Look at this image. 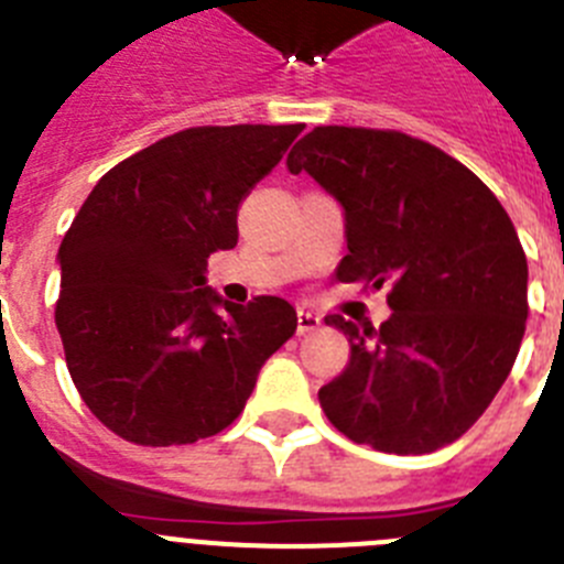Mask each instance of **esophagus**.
Listing matches in <instances>:
<instances>
[{"label": "esophagus", "instance_id": "esophagus-1", "mask_svg": "<svg viewBox=\"0 0 564 564\" xmlns=\"http://www.w3.org/2000/svg\"><path fill=\"white\" fill-rule=\"evenodd\" d=\"M318 325H322V318H318V313L305 311V307H299V313H296V330H299V336H305V333H313Z\"/></svg>", "mask_w": 564, "mask_h": 564}]
</instances>
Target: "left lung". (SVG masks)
Segmentation results:
<instances>
[{"mask_svg":"<svg viewBox=\"0 0 564 564\" xmlns=\"http://www.w3.org/2000/svg\"><path fill=\"white\" fill-rule=\"evenodd\" d=\"M344 208L336 279L381 288V327L327 316L350 364L318 390L341 435L426 455L495 401L520 352L528 262L514 223L460 161L395 129L316 127L288 154Z\"/></svg>","mask_w":564,"mask_h":564,"instance_id":"left-lung-1","label":"left lung"}]
</instances>
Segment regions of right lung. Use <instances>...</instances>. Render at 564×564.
<instances>
[{
    "mask_svg": "<svg viewBox=\"0 0 564 564\" xmlns=\"http://www.w3.org/2000/svg\"><path fill=\"white\" fill-rule=\"evenodd\" d=\"M302 123L194 127L109 169L58 248L56 327L78 395L138 446H181L246 410L262 364L296 333L279 296L206 288L237 212Z\"/></svg>",
    "mask_w": 564,
    "mask_h": 564,
    "instance_id": "add662e5",
    "label": "right lung"
}]
</instances>
